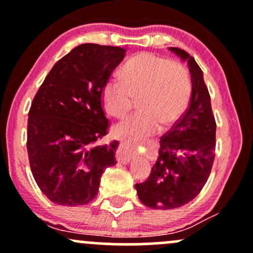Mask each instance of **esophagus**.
Returning <instances> with one entry per match:
<instances>
[{
    "instance_id": "1",
    "label": "esophagus",
    "mask_w": 253,
    "mask_h": 253,
    "mask_svg": "<svg viewBox=\"0 0 253 253\" xmlns=\"http://www.w3.org/2000/svg\"><path fill=\"white\" fill-rule=\"evenodd\" d=\"M132 145L121 141L119 144L118 151H117V159L119 163L121 164H127L130 159V150H132Z\"/></svg>"
}]
</instances>
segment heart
Returning <instances> with one entry per match:
<instances>
[{"instance_id": "b5f03b06", "label": "heart", "mask_w": 253, "mask_h": 253, "mask_svg": "<svg viewBox=\"0 0 253 253\" xmlns=\"http://www.w3.org/2000/svg\"><path fill=\"white\" fill-rule=\"evenodd\" d=\"M119 83L108 81L101 90L104 114L124 118L134 101L136 112L113 129L117 138L130 141L169 128L187 109L191 80L184 64L152 53H139L125 63Z\"/></svg>"}]
</instances>
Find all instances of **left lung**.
Returning a JSON list of instances; mask_svg holds the SVG:
<instances>
[{"label": "left lung", "instance_id": "1", "mask_svg": "<svg viewBox=\"0 0 253 253\" xmlns=\"http://www.w3.org/2000/svg\"><path fill=\"white\" fill-rule=\"evenodd\" d=\"M169 50L187 62L193 86L188 109L161 138L149 178L135 184L139 200L152 210H173L195 199L210 177L215 157L216 124L203 72L188 52Z\"/></svg>", "mask_w": 253, "mask_h": 253}]
</instances>
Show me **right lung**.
I'll use <instances>...</instances> for the list:
<instances>
[{"mask_svg":"<svg viewBox=\"0 0 253 253\" xmlns=\"http://www.w3.org/2000/svg\"><path fill=\"white\" fill-rule=\"evenodd\" d=\"M125 53L117 46L82 43L54 64L33 98L28 159L38 187L53 203H89L104 169L117 164L118 141L96 143L109 126L101 90Z\"/></svg>","mask_w":253,"mask_h":253,"instance_id":"1","label":"right lung"}]
</instances>
